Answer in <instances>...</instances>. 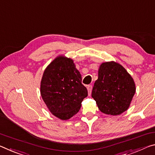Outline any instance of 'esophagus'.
Listing matches in <instances>:
<instances>
[{
    "label": "esophagus",
    "instance_id": "esophagus-1",
    "mask_svg": "<svg viewBox=\"0 0 155 155\" xmlns=\"http://www.w3.org/2000/svg\"><path fill=\"white\" fill-rule=\"evenodd\" d=\"M87 90H88V95H91V91H92V85H88L87 86Z\"/></svg>",
    "mask_w": 155,
    "mask_h": 155
}]
</instances>
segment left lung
<instances>
[{
	"mask_svg": "<svg viewBox=\"0 0 155 155\" xmlns=\"http://www.w3.org/2000/svg\"><path fill=\"white\" fill-rule=\"evenodd\" d=\"M135 91V82L127 71L111 61L100 65L91 95L101 112L118 115L128 110Z\"/></svg>",
	"mask_w": 155,
	"mask_h": 155,
	"instance_id": "obj_1",
	"label": "left lung"
}]
</instances>
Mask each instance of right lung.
I'll return each mask as SVG.
<instances>
[{
  "instance_id": "1",
  "label": "right lung",
  "mask_w": 155,
  "mask_h": 155,
  "mask_svg": "<svg viewBox=\"0 0 155 155\" xmlns=\"http://www.w3.org/2000/svg\"><path fill=\"white\" fill-rule=\"evenodd\" d=\"M40 94L53 115L67 120L79 111L88 91L82 84V75L73 60L60 55L45 70Z\"/></svg>"
}]
</instances>
